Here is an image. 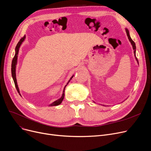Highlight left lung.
Wrapping results in <instances>:
<instances>
[{
	"mask_svg": "<svg viewBox=\"0 0 151 151\" xmlns=\"http://www.w3.org/2000/svg\"><path fill=\"white\" fill-rule=\"evenodd\" d=\"M125 31H126V32H127V36H128V37L129 41V42H131V44H132V46H133V50H134V57H135L136 60V61H137V63L139 64L138 60H137V58H136V44H135L134 42L132 40V39L131 38V37H130V36H129V32L128 29L127 28H125Z\"/></svg>",
	"mask_w": 151,
	"mask_h": 151,
	"instance_id": "1",
	"label": "left lung"
}]
</instances>
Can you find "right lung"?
Listing matches in <instances>:
<instances>
[{
  "instance_id": "right-lung-1",
  "label": "right lung",
  "mask_w": 151,
  "mask_h": 151,
  "mask_svg": "<svg viewBox=\"0 0 151 151\" xmlns=\"http://www.w3.org/2000/svg\"><path fill=\"white\" fill-rule=\"evenodd\" d=\"M26 38V36H24L23 37H22L20 40H19V41L18 42L17 46L15 47V56L14 57V58H13L12 60V78H13V80H14V83H15V87H16V89L18 91V93H19V94L21 96L20 93H19V88H18V84H17V78H16V65L17 64V59H18V52H19V47H20L22 44L23 43V42L24 41V39ZM74 75L72 76L70 79L69 80V81H68V83H67V84L65 85V87H64V89L63 90V93H62V95L61 96V97L60 98V99H58V100L54 101V102H52V104H50L49 106H58V105H60L63 99H64V96H65V88H66L67 85L69 83V82L70 81V80L72 79V78L73 77Z\"/></svg>"
}]
</instances>
